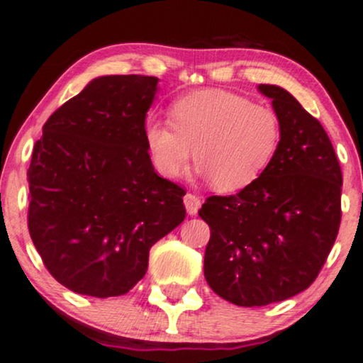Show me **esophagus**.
Masks as SVG:
<instances>
[{
  "instance_id": "1",
  "label": "esophagus",
  "mask_w": 363,
  "mask_h": 363,
  "mask_svg": "<svg viewBox=\"0 0 363 363\" xmlns=\"http://www.w3.org/2000/svg\"><path fill=\"white\" fill-rule=\"evenodd\" d=\"M183 203H185V207H186V213H189L190 216H195L197 214V211L201 209L202 201H201V197H197V195L186 194L185 197H183Z\"/></svg>"
}]
</instances>
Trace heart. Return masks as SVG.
I'll use <instances>...</instances> for the list:
<instances>
[{
    "mask_svg": "<svg viewBox=\"0 0 363 363\" xmlns=\"http://www.w3.org/2000/svg\"><path fill=\"white\" fill-rule=\"evenodd\" d=\"M150 162L164 178H178L192 154L218 192H236L267 168L281 140L276 113L240 94L203 89L171 106V123L147 120Z\"/></svg>",
    "mask_w": 363,
    "mask_h": 363,
    "instance_id": "heart-1",
    "label": "heart"
}]
</instances>
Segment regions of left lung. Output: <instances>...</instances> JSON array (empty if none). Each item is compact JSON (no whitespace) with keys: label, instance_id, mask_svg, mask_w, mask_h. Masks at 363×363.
Here are the masks:
<instances>
[{"label":"left lung","instance_id":"obj_1","mask_svg":"<svg viewBox=\"0 0 363 363\" xmlns=\"http://www.w3.org/2000/svg\"><path fill=\"white\" fill-rule=\"evenodd\" d=\"M272 99L281 140L267 168L236 195L207 199V284L240 307H262L307 290L341 223L340 162L328 133L290 92L260 84Z\"/></svg>","mask_w":363,"mask_h":363}]
</instances>
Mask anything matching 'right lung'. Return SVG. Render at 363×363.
<instances>
[{"label": "right lung", "mask_w": 363, "mask_h": 363, "mask_svg": "<svg viewBox=\"0 0 363 363\" xmlns=\"http://www.w3.org/2000/svg\"><path fill=\"white\" fill-rule=\"evenodd\" d=\"M157 82L97 77L48 118L32 150L28 233L52 278L80 295L132 290L150 247L185 219V190L154 171L145 147Z\"/></svg>", "instance_id": "add662e5"}]
</instances>
